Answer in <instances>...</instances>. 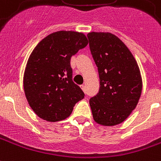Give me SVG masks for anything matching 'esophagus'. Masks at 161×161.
Wrapping results in <instances>:
<instances>
[{"label":"esophagus","mask_w":161,"mask_h":161,"mask_svg":"<svg viewBox=\"0 0 161 161\" xmlns=\"http://www.w3.org/2000/svg\"><path fill=\"white\" fill-rule=\"evenodd\" d=\"M80 88L83 90L84 92H85V85H80Z\"/></svg>","instance_id":"34e87169"}]
</instances>
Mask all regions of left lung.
<instances>
[{"label": "left lung", "instance_id": "1", "mask_svg": "<svg viewBox=\"0 0 161 161\" xmlns=\"http://www.w3.org/2000/svg\"><path fill=\"white\" fill-rule=\"evenodd\" d=\"M87 36L100 78L98 94L90 99L93 118L99 125H116L129 117L137 105L142 89L140 69L118 36L95 31Z\"/></svg>", "mask_w": 161, "mask_h": 161}]
</instances>
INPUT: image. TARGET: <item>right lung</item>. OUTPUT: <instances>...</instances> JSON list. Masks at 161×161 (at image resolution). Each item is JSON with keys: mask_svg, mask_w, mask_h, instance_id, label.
I'll list each match as a JSON object with an SVG mask.
<instances>
[{"mask_svg": "<svg viewBox=\"0 0 161 161\" xmlns=\"http://www.w3.org/2000/svg\"><path fill=\"white\" fill-rule=\"evenodd\" d=\"M88 45L84 33L53 32L43 38L31 53L24 73V90L30 107L48 122L65 119L75 104L84 98L72 81L71 58Z\"/></svg>", "mask_w": 161, "mask_h": 161, "instance_id": "obj_1", "label": "right lung"}]
</instances>
